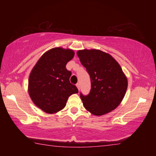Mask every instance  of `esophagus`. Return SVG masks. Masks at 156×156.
<instances>
[{
	"label": "esophagus",
	"instance_id": "esophagus-1",
	"mask_svg": "<svg viewBox=\"0 0 156 156\" xmlns=\"http://www.w3.org/2000/svg\"><path fill=\"white\" fill-rule=\"evenodd\" d=\"M76 87H77V88L79 91H80V83H77L76 84Z\"/></svg>",
	"mask_w": 156,
	"mask_h": 156
}]
</instances>
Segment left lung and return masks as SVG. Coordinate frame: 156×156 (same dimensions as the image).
<instances>
[{"label":"left lung","mask_w":156,"mask_h":156,"mask_svg":"<svg viewBox=\"0 0 156 156\" xmlns=\"http://www.w3.org/2000/svg\"><path fill=\"white\" fill-rule=\"evenodd\" d=\"M77 55L91 78L90 93L86 96L80 94L84 108L96 116L114 110L123 100L128 86L119 63L99 49L78 50Z\"/></svg>","instance_id":"8db88e82"}]
</instances>
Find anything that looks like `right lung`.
I'll use <instances>...</instances> for the list:
<instances>
[{
  "label": "right lung",
  "instance_id": "add662e5",
  "mask_svg": "<svg viewBox=\"0 0 156 156\" xmlns=\"http://www.w3.org/2000/svg\"><path fill=\"white\" fill-rule=\"evenodd\" d=\"M72 49L54 47L48 50L37 61L30 74L28 92L39 109L52 114L63 109L68 98L78 94L77 87L71 84L72 72L67 63L74 56Z\"/></svg>",
  "mask_w": 156,
  "mask_h": 156
}]
</instances>
